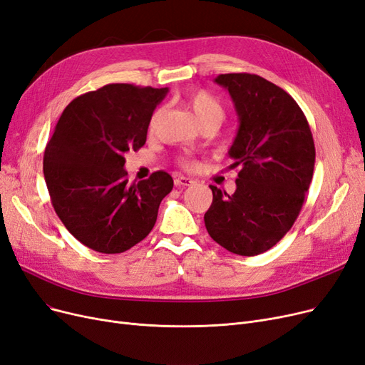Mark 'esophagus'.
<instances>
[{"label":"esophagus","instance_id":"obj_1","mask_svg":"<svg viewBox=\"0 0 365 365\" xmlns=\"http://www.w3.org/2000/svg\"><path fill=\"white\" fill-rule=\"evenodd\" d=\"M195 182L190 178H185V175H175L174 178V185L175 186H191L194 185Z\"/></svg>","mask_w":365,"mask_h":365}]
</instances>
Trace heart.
<instances>
[{"label":"heart","instance_id":"b5f03b06","mask_svg":"<svg viewBox=\"0 0 365 365\" xmlns=\"http://www.w3.org/2000/svg\"><path fill=\"white\" fill-rule=\"evenodd\" d=\"M186 105L190 106V110L195 114V117L200 121L201 126H206V125L220 126L221 121L225 117V110H224V106L221 105V102L215 96H212L209 91H205V90H195V91H191L190 94H187ZM159 115H160V110H156L152 114L150 123H148V128H150V130L156 126ZM180 164L185 168H194L195 167V162L192 159H187V158L182 159Z\"/></svg>","mask_w":365,"mask_h":365}]
</instances>
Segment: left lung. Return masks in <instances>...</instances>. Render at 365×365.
I'll return each mask as SVG.
<instances>
[{
	"label": "left lung",
	"mask_w": 365,
	"mask_h": 365,
	"mask_svg": "<svg viewBox=\"0 0 365 365\" xmlns=\"http://www.w3.org/2000/svg\"><path fill=\"white\" fill-rule=\"evenodd\" d=\"M215 83L230 93L239 117L228 150L239 173L232 195L210 185L205 224L222 248L251 257L277 245L298 218L313 179L314 141L299 105L267 79L225 73Z\"/></svg>",
	"instance_id": "8db88e82"
}]
</instances>
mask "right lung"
<instances>
[{"mask_svg":"<svg viewBox=\"0 0 365 365\" xmlns=\"http://www.w3.org/2000/svg\"><path fill=\"white\" fill-rule=\"evenodd\" d=\"M168 88L108 84L66 106L46 144L43 174L51 203L81 244L120 254L137 245L158 218L173 178L156 171L128 183L125 155L145 144L156 105Z\"/></svg>","mask_w":365,"mask_h":365,"instance_id":"1","label":"right lung"}]
</instances>
